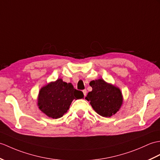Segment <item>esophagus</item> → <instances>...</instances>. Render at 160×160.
<instances>
[{"label": "esophagus", "mask_w": 160, "mask_h": 160, "mask_svg": "<svg viewBox=\"0 0 160 160\" xmlns=\"http://www.w3.org/2000/svg\"><path fill=\"white\" fill-rule=\"evenodd\" d=\"M82 92H83V93H84V97H86L87 93V91L86 90V89H84V90H83V91H82Z\"/></svg>", "instance_id": "34e87169"}]
</instances>
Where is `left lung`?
Instances as JSON below:
<instances>
[{"instance_id":"8db88e82","label":"left lung","mask_w":160,"mask_h":160,"mask_svg":"<svg viewBox=\"0 0 160 160\" xmlns=\"http://www.w3.org/2000/svg\"><path fill=\"white\" fill-rule=\"evenodd\" d=\"M89 84L92 89L85 99L98 114L110 117L119 110L123 100L119 88L103 79L92 80Z\"/></svg>"}]
</instances>
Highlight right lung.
Wrapping results in <instances>:
<instances>
[{
	"label": "right lung",
	"instance_id": "add662e5",
	"mask_svg": "<svg viewBox=\"0 0 160 160\" xmlns=\"http://www.w3.org/2000/svg\"><path fill=\"white\" fill-rule=\"evenodd\" d=\"M84 98L83 92L59 78L51 82L40 89L38 105L39 110L48 117L58 118L68 112L73 99Z\"/></svg>",
	"mask_w": 160,
	"mask_h": 160
}]
</instances>
